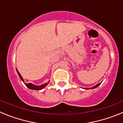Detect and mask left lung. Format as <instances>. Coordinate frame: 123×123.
Here are the masks:
<instances>
[{"label":"left lung","mask_w":123,"mask_h":123,"mask_svg":"<svg viewBox=\"0 0 123 123\" xmlns=\"http://www.w3.org/2000/svg\"><path fill=\"white\" fill-rule=\"evenodd\" d=\"M101 83H102V82H100V83L97 84V85H95V86L92 87H91V88H90V89H95V88H96V87H98V86H99L100 85V84H101Z\"/></svg>","instance_id":"obj_1"}]
</instances>
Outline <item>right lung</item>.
<instances>
[{
	"label": "right lung",
	"mask_w": 123,
	"mask_h": 123,
	"mask_svg": "<svg viewBox=\"0 0 123 123\" xmlns=\"http://www.w3.org/2000/svg\"><path fill=\"white\" fill-rule=\"evenodd\" d=\"M17 73H18V74L19 75V78H20V79H21V81H23V82L25 83V84L26 86V87H28L29 89H32V90H37V91H39V90H42V89H44L45 87L47 86V85L48 84V83L49 82V81L47 83H45V84H42V85L41 86H36V85H34V84H31V83H28V84H26L25 83V81H24L23 80V78H22V76H21V74H19V73L18 72V71L17 69Z\"/></svg>",
	"instance_id": "add662e5"
}]
</instances>
